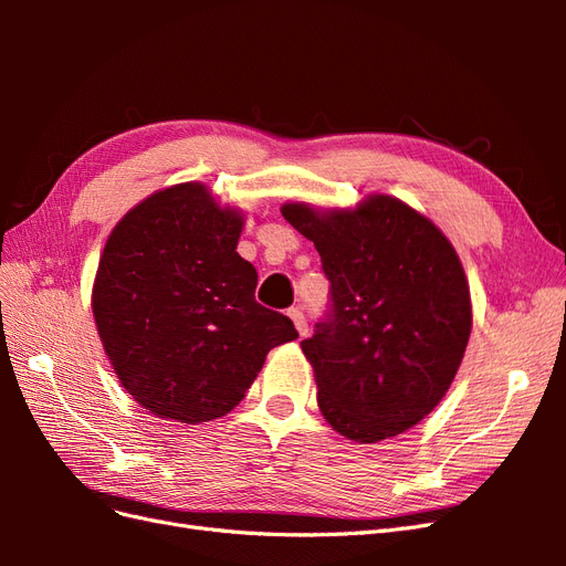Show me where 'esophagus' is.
<instances>
[{
	"label": "esophagus",
	"mask_w": 566,
	"mask_h": 566,
	"mask_svg": "<svg viewBox=\"0 0 566 566\" xmlns=\"http://www.w3.org/2000/svg\"><path fill=\"white\" fill-rule=\"evenodd\" d=\"M287 316L293 318V323H295V328H297V333L304 337L306 333H310V323H306V318H304V314H302V310H297V306H293V310H287Z\"/></svg>",
	"instance_id": "obj_1"
}]
</instances>
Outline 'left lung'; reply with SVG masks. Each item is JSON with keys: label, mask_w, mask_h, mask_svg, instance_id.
Listing matches in <instances>:
<instances>
[{"label": "left lung", "mask_w": 566, "mask_h": 566, "mask_svg": "<svg viewBox=\"0 0 566 566\" xmlns=\"http://www.w3.org/2000/svg\"><path fill=\"white\" fill-rule=\"evenodd\" d=\"M281 212L316 245L331 281L333 314L302 339L325 422L358 443L410 430L449 391L472 333L455 248L385 193L328 210L293 200Z\"/></svg>", "instance_id": "obj_1"}]
</instances>
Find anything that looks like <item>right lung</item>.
<instances>
[{"mask_svg":"<svg viewBox=\"0 0 566 566\" xmlns=\"http://www.w3.org/2000/svg\"><path fill=\"white\" fill-rule=\"evenodd\" d=\"M245 214L200 181L160 188L117 221L101 252L92 312L119 385L148 413L200 424L241 403L266 354L297 339L254 300L235 252Z\"/></svg>","mask_w":566,"mask_h":566,"instance_id":"right-lung-1","label":"right lung"}]
</instances>
